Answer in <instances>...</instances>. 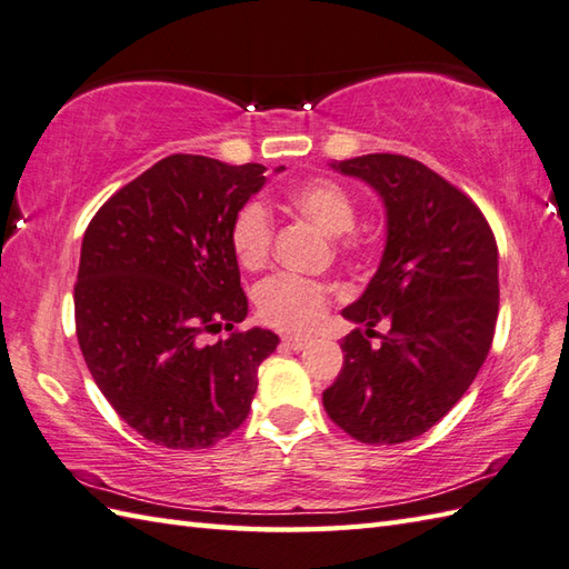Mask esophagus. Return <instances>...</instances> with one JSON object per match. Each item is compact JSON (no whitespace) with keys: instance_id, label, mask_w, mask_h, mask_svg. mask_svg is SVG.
I'll use <instances>...</instances> for the list:
<instances>
[{"instance_id":"1","label":"esophagus","mask_w":569,"mask_h":569,"mask_svg":"<svg viewBox=\"0 0 569 569\" xmlns=\"http://www.w3.org/2000/svg\"><path fill=\"white\" fill-rule=\"evenodd\" d=\"M282 343L287 346V349H292V351H301V349H305V346L309 343V339H307V336H284Z\"/></svg>"}]
</instances>
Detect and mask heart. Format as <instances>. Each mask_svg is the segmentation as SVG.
Here are the masks:
<instances>
[{"instance_id":"b5f03b06","label":"heart","mask_w":569,"mask_h":569,"mask_svg":"<svg viewBox=\"0 0 569 569\" xmlns=\"http://www.w3.org/2000/svg\"><path fill=\"white\" fill-rule=\"evenodd\" d=\"M284 203L295 213L311 220L323 233L333 236L336 252L346 260H363L376 246L373 228L356 223V196L329 177L305 179L284 191ZM274 223L260 201L238 208L230 223V248L246 270H260L270 260ZM331 301V289L317 280L297 274H272L254 292L258 317L268 327L282 331H307L323 317Z\"/></svg>"}]
</instances>
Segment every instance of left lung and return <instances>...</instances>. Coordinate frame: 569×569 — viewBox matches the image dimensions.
Segmentation results:
<instances>
[{"label": "left lung", "instance_id": "8db88e82", "mask_svg": "<svg viewBox=\"0 0 569 569\" xmlns=\"http://www.w3.org/2000/svg\"><path fill=\"white\" fill-rule=\"evenodd\" d=\"M336 169L382 196L388 246L363 297L343 309L366 329L341 339L343 366L323 390V410L358 442L400 445L442 420L489 356L496 238L481 208L422 161L363 154ZM378 322L389 331L370 347Z\"/></svg>", "mask_w": 569, "mask_h": 569}]
</instances>
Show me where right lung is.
Here are the masks:
<instances>
[{
  "label": "right lung",
  "mask_w": 569,
  "mask_h": 569,
  "mask_svg": "<svg viewBox=\"0 0 569 569\" xmlns=\"http://www.w3.org/2000/svg\"><path fill=\"white\" fill-rule=\"evenodd\" d=\"M262 164L171 154L98 208L73 287L92 380L122 420L169 449H208L246 422L280 339L248 317L230 223ZM220 330H230L219 337ZM208 335L219 339L207 343Z\"/></svg>",
  "instance_id": "right-lung-1"
}]
</instances>
